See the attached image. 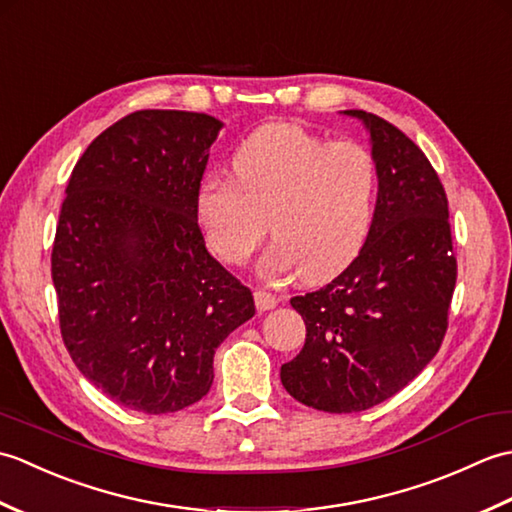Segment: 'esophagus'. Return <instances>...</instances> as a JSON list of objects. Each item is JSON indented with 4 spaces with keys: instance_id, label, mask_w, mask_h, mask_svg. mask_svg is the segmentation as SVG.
<instances>
[{
    "instance_id": "1",
    "label": "esophagus",
    "mask_w": 512,
    "mask_h": 512,
    "mask_svg": "<svg viewBox=\"0 0 512 512\" xmlns=\"http://www.w3.org/2000/svg\"><path fill=\"white\" fill-rule=\"evenodd\" d=\"M279 303V299L273 295V292H266V290H257L255 292V306L259 312H266V310H273Z\"/></svg>"
}]
</instances>
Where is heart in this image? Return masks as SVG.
<instances>
[{
	"label": "heart",
	"mask_w": 512,
	"mask_h": 512,
	"mask_svg": "<svg viewBox=\"0 0 512 512\" xmlns=\"http://www.w3.org/2000/svg\"><path fill=\"white\" fill-rule=\"evenodd\" d=\"M233 178L198 191V220L213 253L244 264L270 231L268 275L297 273L306 284L339 275L372 228L376 162L352 140H328L297 123H270L233 156Z\"/></svg>",
	"instance_id": "obj_1"
}]
</instances>
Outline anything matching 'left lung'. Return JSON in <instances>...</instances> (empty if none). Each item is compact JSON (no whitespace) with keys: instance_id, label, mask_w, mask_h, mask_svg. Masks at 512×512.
Here are the masks:
<instances>
[{"instance_id":"8db88e82","label":"left lung","mask_w":512,"mask_h":512,"mask_svg":"<svg viewBox=\"0 0 512 512\" xmlns=\"http://www.w3.org/2000/svg\"><path fill=\"white\" fill-rule=\"evenodd\" d=\"M378 195L361 253L328 286L290 306L306 343L281 365L288 394L328 413L365 411L391 398L438 354L458 279L449 202L422 149L363 110Z\"/></svg>"}]
</instances>
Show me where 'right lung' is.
Returning <instances> with one entry per match:
<instances>
[{
    "instance_id": "add662e5",
    "label": "right lung",
    "mask_w": 512,
    "mask_h": 512,
    "mask_svg": "<svg viewBox=\"0 0 512 512\" xmlns=\"http://www.w3.org/2000/svg\"><path fill=\"white\" fill-rule=\"evenodd\" d=\"M220 129L209 114L134 112L92 140L65 189L52 246L61 336L127 409L158 416L204 398L217 345L255 314L198 226Z\"/></svg>"
}]
</instances>
